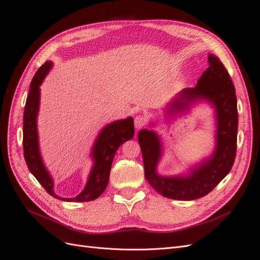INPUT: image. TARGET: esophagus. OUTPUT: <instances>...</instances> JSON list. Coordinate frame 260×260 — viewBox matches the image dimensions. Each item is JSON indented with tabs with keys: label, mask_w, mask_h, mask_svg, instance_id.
Masks as SVG:
<instances>
[{
	"label": "esophagus",
	"mask_w": 260,
	"mask_h": 260,
	"mask_svg": "<svg viewBox=\"0 0 260 260\" xmlns=\"http://www.w3.org/2000/svg\"><path fill=\"white\" fill-rule=\"evenodd\" d=\"M144 123H145V119H144V117L142 115L136 116V118H135V127H136L137 130L141 129L143 125H144Z\"/></svg>",
	"instance_id": "obj_1"
}]
</instances>
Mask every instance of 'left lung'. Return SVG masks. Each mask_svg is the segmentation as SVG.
Listing matches in <instances>:
<instances>
[{"label": "left lung", "mask_w": 260, "mask_h": 260, "mask_svg": "<svg viewBox=\"0 0 260 260\" xmlns=\"http://www.w3.org/2000/svg\"><path fill=\"white\" fill-rule=\"evenodd\" d=\"M209 68L197 85L184 88L166 105L168 119L182 115L193 104L206 102L214 109L215 146L211 155L190 167L187 174L162 176L157 165L163 155L162 139L154 130L143 129L138 140L141 146L144 176L153 189L166 198L175 200H194L208 194L226 176L233 166L237 141V101L235 87L230 74L220 59L210 53ZM152 127L155 122L150 123Z\"/></svg>", "instance_id": "obj_1"}]
</instances>
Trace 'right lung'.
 Instances as JSON below:
<instances>
[{
	"label": "right lung",
	"instance_id": "1",
	"mask_svg": "<svg viewBox=\"0 0 260 260\" xmlns=\"http://www.w3.org/2000/svg\"><path fill=\"white\" fill-rule=\"evenodd\" d=\"M51 68L52 62L47 61L38 69V71L31 80L29 93H28L26 100L23 122V147L26 164L28 170L36 177L40 185L52 197L62 201H92L100 197L108 185L111 164H113V159L118 147L128 140H131L135 136L133 118L128 117L106 124L98 133L92 151H90L93 167L88 175L86 185L81 193L73 198H62L60 196L55 194L53 190V179L44 164L40 154L37 130L40 85L43 84L46 75L50 71Z\"/></svg>",
	"mask_w": 260,
	"mask_h": 260
}]
</instances>
